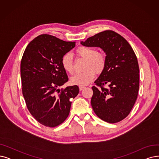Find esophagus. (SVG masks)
Returning <instances> with one entry per match:
<instances>
[{
  "label": "esophagus",
  "mask_w": 159,
  "mask_h": 159,
  "mask_svg": "<svg viewBox=\"0 0 159 159\" xmlns=\"http://www.w3.org/2000/svg\"><path fill=\"white\" fill-rule=\"evenodd\" d=\"M85 88V87H84V86H80V91L84 90Z\"/></svg>",
  "instance_id": "34e87169"
}]
</instances>
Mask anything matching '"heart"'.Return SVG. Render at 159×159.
Here are the masks:
<instances>
[{
    "label": "heart",
    "instance_id": "1",
    "mask_svg": "<svg viewBox=\"0 0 159 159\" xmlns=\"http://www.w3.org/2000/svg\"><path fill=\"white\" fill-rule=\"evenodd\" d=\"M75 52L79 57L86 60L84 67L85 71L73 75L70 82L72 85L85 86L94 79L96 73L100 74L104 72L106 66V56L103 53L98 52L96 49L84 46L78 47ZM61 62L66 72L69 74L73 72V59L70 53L63 55Z\"/></svg>",
    "mask_w": 159,
    "mask_h": 159
}]
</instances>
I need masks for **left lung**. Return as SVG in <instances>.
I'll return each mask as SVG.
<instances>
[{
    "mask_svg": "<svg viewBox=\"0 0 159 159\" xmlns=\"http://www.w3.org/2000/svg\"><path fill=\"white\" fill-rule=\"evenodd\" d=\"M81 43L99 47L106 55V68L94 81L97 86L92 87L93 110L106 122H119L129 116L138 97L139 71L134 50L123 36L110 30L88 38ZM105 84L109 88H105Z\"/></svg>",
    "mask_w": 159,
    "mask_h": 159,
    "instance_id": "obj_1",
    "label": "left lung"
}]
</instances>
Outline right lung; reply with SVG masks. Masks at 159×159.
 Returning <instances> with one entry per match:
<instances>
[{"label": "right lung", "mask_w": 159, "mask_h": 159, "mask_svg": "<svg viewBox=\"0 0 159 159\" xmlns=\"http://www.w3.org/2000/svg\"><path fill=\"white\" fill-rule=\"evenodd\" d=\"M75 45V42L41 34L28 44L22 57L21 79L25 103L37 121L48 127L65 121L72 98L79 93L77 85L58 89L68 80L61 58Z\"/></svg>", "instance_id": "add662e5"}]
</instances>
